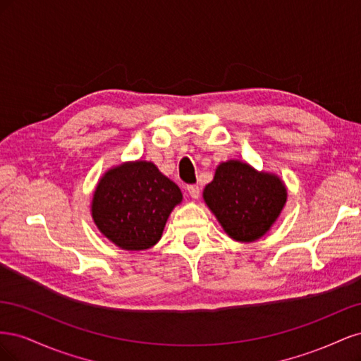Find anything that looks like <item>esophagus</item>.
<instances>
[{
	"label": "esophagus",
	"instance_id": "1",
	"mask_svg": "<svg viewBox=\"0 0 361 361\" xmlns=\"http://www.w3.org/2000/svg\"><path fill=\"white\" fill-rule=\"evenodd\" d=\"M187 191H188V194L191 195L192 199H199V195H200V187H199V185H188Z\"/></svg>",
	"mask_w": 361,
	"mask_h": 361
}]
</instances>
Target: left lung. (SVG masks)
I'll return each mask as SVG.
<instances>
[{
  "mask_svg": "<svg viewBox=\"0 0 361 361\" xmlns=\"http://www.w3.org/2000/svg\"><path fill=\"white\" fill-rule=\"evenodd\" d=\"M286 195L285 185L274 174L259 173L239 161L220 164L203 191L224 232L241 243L256 241L269 231Z\"/></svg>",
  "mask_w": 361,
  "mask_h": 361,
  "instance_id": "obj_1",
  "label": "left lung"
}]
</instances>
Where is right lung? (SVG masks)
<instances>
[{"mask_svg": "<svg viewBox=\"0 0 361 361\" xmlns=\"http://www.w3.org/2000/svg\"><path fill=\"white\" fill-rule=\"evenodd\" d=\"M182 200L174 182L146 161L128 162L104 174L93 194L97 228L123 250L155 245L173 207Z\"/></svg>", "mask_w": 361, "mask_h": 361, "instance_id": "1", "label": "right lung"}]
</instances>
